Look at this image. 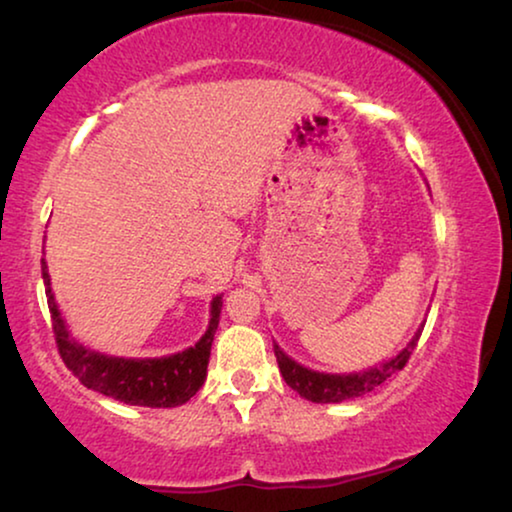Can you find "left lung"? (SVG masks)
I'll return each instance as SVG.
<instances>
[{
  "label": "left lung",
  "instance_id": "obj_1",
  "mask_svg": "<svg viewBox=\"0 0 512 512\" xmlns=\"http://www.w3.org/2000/svg\"><path fill=\"white\" fill-rule=\"evenodd\" d=\"M419 335H422V328L415 333V338L410 340V345L403 349L401 354L394 356V359L380 363V366L363 370V373H352V375H328V373H317V370H310L300 366L293 359H289L282 349L275 345V356L279 363V370H282V377L286 384L293 391H298L300 396L307 398L312 403H342L349 401V398L363 396L368 391L380 387L382 382H387L391 375H396L398 370L405 368L408 363L412 349L417 347Z\"/></svg>",
  "mask_w": 512,
  "mask_h": 512
}]
</instances>
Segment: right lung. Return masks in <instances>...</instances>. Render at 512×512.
I'll return each mask as SVG.
<instances>
[{
  "instance_id": "1",
  "label": "right lung",
  "mask_w": 512,
  "mask_h": 512,
  "mask_svg": "<svg viewBox=\"0 0 512 512\" xmlns=\"http://www.w3.org/2000/svg\"><path fill=\"white\" fill-rule=\"evenodd\" d=\"M41 277H44L48 310H51L53 335L58 352L65 366L79 377L83 387L100 391V394L116 398L128 405H144V408H177L188 398L198 394L205 384L209 352L216 326L221 317V296L212 300V319L209 328L195 347L184 352L163 356V359H118V356H104L90 352L79 342L69 338V331L62 321L58 305H55L51 291V277H48L46 261L41 258Z\"/></svg>"
}]
</instances>
